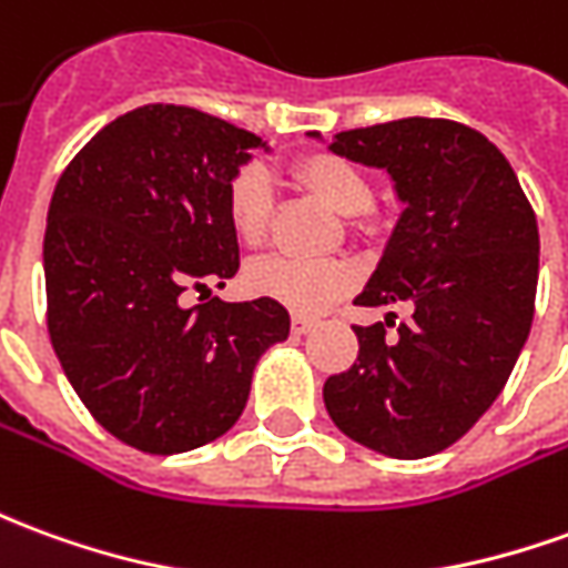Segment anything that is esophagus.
Masks as SVG:
<instances>
[{
  "mask_svg": "<svg viewBox=\"0 0 568 568\" xmlns=\"http://www.w3.org/2000/svg\"><path fill=\"white\" fill-rule=\"evenodd\" d=\"M313 325H316L313 316H292V332H295V335H307Z\"/></svg>",
  "mask_w": 568,
  "mask_h": 568,
  "instance_id": "esophagus-1",
  "label": "esophagus"
}]
</instances>
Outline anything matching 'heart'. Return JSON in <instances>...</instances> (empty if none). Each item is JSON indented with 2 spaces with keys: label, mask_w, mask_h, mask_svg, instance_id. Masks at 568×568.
<instances>
[{
  "label": "heart",
  "mask_w": 568,
  "mask_h": 568,
  "mask_svg": "<svg viewBox=\"0 0 568 568\" xmlns=\"http://www.w3.org/2000/svg\"><path fill=\"white\" fill-rule=\"evenodd\" d=\"M295 178L344 217L366 215L372 209V184L351 160L335 153H311L295 162ZM227 221L245 245H257L267 236L273 215V184L264 165L248 162L230 178ZM353 285V273L341 261H292L267 255L245 267V288L257 297H271L295 313H320Z\"/></svg>",
  "instance_id": "b5f03b06"
}]
</instances>
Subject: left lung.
Wrapping results in <instances>:
<instances>
[{
    "mask_svg": "<svg viewBox=\"0 0 568 568\" xmlns=\"http://www.w3.org/2000/svg\"><path fill=\"white\" fill-rule=\"evenodd\" d=\"M313 138L320 134L313 132ZM344 160L384 169L406 205L359 307L396 325H353L356 363L325 381L341 434L390 458L449 449L505 390L529 338L538 224L505 153L452 119H396L338 132Z\"/></svg>",
    "mask_w": 568,
    "mask_h": 568,
    "instance_id": "1",
    "label": "left lung"
}]
</instances>
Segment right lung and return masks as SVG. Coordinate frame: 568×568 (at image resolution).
I'll list each match as a JSON object with an SVG mask.
<instances>
[{"label":"right lung","mask_w":568,"mask_h":568,"mask_svg":"<svg viewBox=\"0 0 568 568\" xmlns=\"http://www.w3.org/2000/svg\"><path fill=\"white\" fill-rule=\"evenodd\" d=\"M257 134L193 106L113 119L63 169L45 227L51 347L94 422L150 455L200 449L243 415L261 353L288 338L271 297L183 295L227 283L240 243L227 184Z\"/></svg>","instance_id":"obj_1"}]
</instances>
